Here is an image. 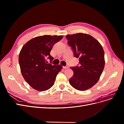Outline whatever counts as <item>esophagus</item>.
<instances>
[{"label": "esophagus", "mask_w": 124, "mask_h": 124, "mask_svg": "<svg viewBox=\"0 0 124 124\" xmlns=\"http://www.w3.org/2000/svg\"><path fill=\"white\" fill-rule=\"evenodd\" d=\"M69 68V66H67V65H66V66H63V69H67V68Z\"/></svg>", "instance_id": "obj_1"}]
</instances>
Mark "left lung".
<instances>
[{
	"label": "left lung",
	"instance_id": "obj_1",
	"mask_svg": "<svg viewBox=\"0 0 124 124\" xmlns=\"http://www.w3.org/2000/svg\"><path fill=\"white\" fill-rule=\"evenodd\" d=\"M79 65L71 67L73 75L70 85L78 91H86L96 84L104 67V52L100 43L91 35L78 33L66 36Z\"/></svg>",
	"mask_w": 124,
	"mask_h": 124
}]
</instances>
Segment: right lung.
I'll list each match as a JSON object with an SVG mask.
<instances>
[{
    "label": "right lung",
    "mask_w": 124,
    "mask_h": 124,
    "mask_svg": "<svg viewBox=\"0 0 124 124\" xmlns=\"http://www.w3.org/2000/svg\"><path fill=\"white\" fill-rule=\"evenodd\" d=\"M62 36L44 35L35 37L22 47L18 62L22 76L26 82L38 91H45L54 84L56 76L61 71V65L47 63L54 59L50 52Z\"/></svg>",
    "instance_id": "add662e5"
}]
</instances>
